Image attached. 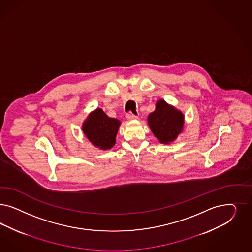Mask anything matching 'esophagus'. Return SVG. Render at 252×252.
Here are the masks:
<instances>
[{
  "label": "esophagus",
  "instance_id": "esophagus-1",
  "mask_svg": "<svg viewBox=\"0 0 252 252\" xmlns=\"http://www.w3.org/2000/svg\"><path fill=\"white\" fill-rule=\"evenodd\" d=\"M126 119L129 121H132V120H136L138 119L137 115H133V114L127 113L126 114Z\"/></svg>",
  "mask_w": 252,
  "mask_h": 252
}]
</instances>
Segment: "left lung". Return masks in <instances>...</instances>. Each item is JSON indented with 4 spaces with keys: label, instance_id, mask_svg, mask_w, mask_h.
I'll use <instances>...</instances> for the list:
<instances>
[{
    "label": "left lung",
    "instance_id": "8db88e82",
    "mask_svg": "<svg viewBox=\"0 0 252 252\" xmlns=\"http://www.w3.org/2000/svg\"><path fill=\"white\" fill-rule=\"evenodd\" d=\"M185 116L174 106L158 100L154 112L148 115L150 130L162 144H170L177 138L184 128Z\"/></svg>",
    "mask_w": 252,
    "mask_h": 252
}]
</instances>
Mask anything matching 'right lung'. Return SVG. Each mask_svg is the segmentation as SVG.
I'll return each mask as SVG.
<instances>
[{
    "mask_svg": "<svg viewBox=\"0 0 252 252\" xmlns=\"http://www.w3.org/2000/svg\"><path fill=\"white\" fill-rule=\"evenodd\" d=\"M120 125L119 120L109 118L101 108H96L83 122L82 130L94 146L106 150L115 145Z\"/></svg>",
    "mask_w": 252,
    "mask_h": 252,
    "instance_id": "1",
    "label": "right lung"
}]
</instances>
